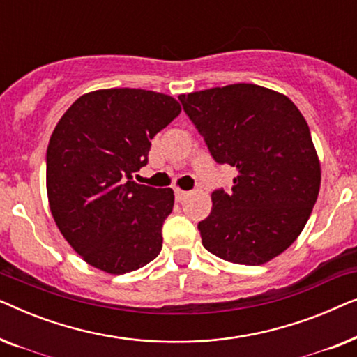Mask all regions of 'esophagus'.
<instances>
[{
    "label": "esophagus",
    "instance_id": "obj_1",
    "mask_svg": "<svg viewBox=\"0 0 357 357\" xmlns=\"http://www.w3.org/2000/svg\"><path fill=\"white\" fill-rule=\"evenodd\" d=\"M174 192H175V199H177V202H183V199L188 197V192H183V190L180 188H175Z\"/></svg>",
    "mask_w": 357,
    "mask_h": 357
}]
</instances>
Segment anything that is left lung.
Segmentation results:
<instances>
[{
    "label": "left lung",
    "mask_w": 357,
    "mask_h": 357,
    "mask_svg": "<svg viewBox=\"0 0 357 357\" xmlns=\"http://www.w3.org/2000/svg\"><path fill=\"white\" fill-rule=\"evenodd\" d=\"M218 164L237 170L231 192L214 190L198 224L203 247L238 265H263L299 237L320 190L309 125L289 97L257 84L178 96Z\"/></svg>",
    "instance_id": "obj_1"
}]
</instances>
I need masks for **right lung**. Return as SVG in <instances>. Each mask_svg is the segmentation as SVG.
<instances>
[{"mask_svg":"<svg viewBox=\"0 0 357 357\" xmlns=\"http://www.w3.org/2000/svg\"><path fill=\"white\" fill-rule=\"evenodd\" d=\"M174 97L144 89L81 96L53 130L47 148V195L68 243L110 275L139 270L162 248L172 188L139 185L151 139L180 114Z\"/></svg>","mask_w":357,"mask_h":357,"instance_id":"add662e5","label":"right lung"}]
</instances>
